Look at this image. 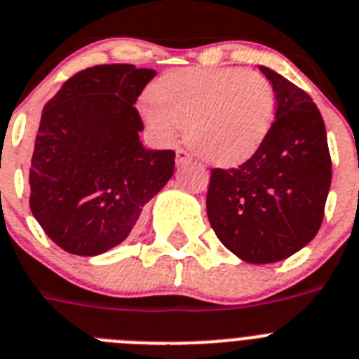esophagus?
<instances>
[{
  "label": "esophagus",
  "mask_w": 359,
  "mask_h": 359,
  "mask_svg": "<svg viewBox=\"0 0 359 359\" xmlns=\"http://www.w3.org/2000/svg\"><path fill=\"white\" fill-rule=\"evenodd\" d=\"M177 166H184V164H188V162H191V155L186 151V149H177Z\"/></svg>",
  "instance_id": "obj_1"
}]
</instances>
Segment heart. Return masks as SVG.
Segmentation results:
<instances>
[{
  "label": "heart",
  "mask_w": 359,
  "mask_h": 359,
  "mask_svg": "<svg viewBox=\"0 0 359 359\" xmlns=\"http://www.w3.org/2000/svg\"><path fill=\"white\" fill-rule=\"evenodd\" d=\"M144 123L164 141L184 128L189 148L215 166H235L258 151L274 119V90L242 68H177L149 86Z\"/></svg>",
  "instance_id": "b5f03b06"
}]
</instances>
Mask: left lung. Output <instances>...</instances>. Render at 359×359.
Instances as JSON below:
<instances>
[{
  "label": "left lung",
  "mask_w": 359,
  "mask_h": 359,
  "mask_svg": "<svg viewBox=\"0 0 359 359\" xmlns=\"http://www.w3.org/2000/svg\"><path fill=\"white\" fill-rule=\"evenodd\" d=\"M260 72L274 90V123L242 166L211 171L205 208L215 235L231 253L249 264H273L316 236L332 166L313 99L271 68Z\"/></svg>",
  "instance_id": "left-lung-1"
}]
</instances>
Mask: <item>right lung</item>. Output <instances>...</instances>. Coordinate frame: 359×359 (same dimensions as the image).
<instances>
[{"instance_id":"obj_1","label":"right lung","mask_w":359,"mask_h":359,"mask_svg":"<svg viewBox=\"0 0 359 359\" xmlns=\"http://www.w3.org/2000/svg\"><path fill=\"white\" fill-rule=\"evenodd\" d=\"M155 70L86 68L43 108L30 168V210L67 253L95 257L132 233L173 177L175 151L148 149L137 97Z\"/></svg>"}]
</instances>
